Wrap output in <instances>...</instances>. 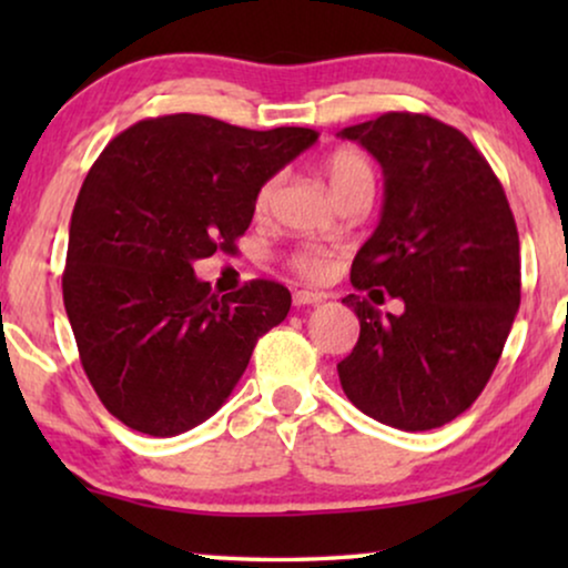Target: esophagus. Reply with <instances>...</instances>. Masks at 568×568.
I'll return each instance as SVG.
<instances>
[{
  "instance_id": "34e87169",
  "label": "esophagus",
  "mask_w": 568,
  "mask_h": 568,
  "mask_svg": "<svg viewBox=\"0 0 568 568\" xmlns=\"http://www.w3.org/2000/svg\"><path fill=\"white\" fill-rule=\"evenodd\" d=\"M325 294L323 292H310V290H300L292 294V302L297 307H305V305H317V302H323Z\"/></svg>"
}]
</instances>
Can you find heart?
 I'll list each match as a JSON object with an SVG mask.
<instances>
[{"mask_svg":"<svg viewBox=\"0 0 568 568\" xmlns=\"http://www.w3.org/2000/svg\"><path fill=\"white\" fill-rule=\"evenodd\" d=\"M325 173H328L333 193L359 183L375 185L372 160L362 150H356V146H341V150L333 152L328 162H325ZM271 196H274V181L263 183L258 193H255V212H266ZM292 268L307 278H325L333 268L331 253L323 251V247H302V251L292 255Z\"/></svg>","mask_w":568,"mask_h":568,"instance_id":"1","label":"heart"}]
</instances>
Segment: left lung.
Listing matches in <instances>:
<instances>
[{
	"instance_id": "8db88e82",
	"label": "left lung",
	"mask_w": 568,
	"mask_h": 568,
	"mask_svg": "<svg viewBox=\"0 0 568 568\" xmlns=\"http://www.w3.org/2000/svg\"><path fill=\"white\" fill-rule=\"evenodd\" d=\"M338 136L362 144L385 175L383 214L352 266L354 290L404 300L400 316H383L367 297H344L359 341L338 364L341 387L379 424L437 429L473 406L515 323V216L484 154L447 123L385 113Z\"/></svg>"
}]
</instances>
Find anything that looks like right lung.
Returning a JSON list of instances; mask_svg holds the SVG:
<instances>
[{"label": "right lung", "instance_id": "right-lung-1", "mask_svg": "<svg viewBox=\"0 0 568 568\" xmlns=\"http://www.w3.org/2000/svg\"><path fill=\"white\" fill-rule=\"evenodd\" d=\"M315 142L313 129L175 113L121 131L90 168L61 290L84 375L119 422L175 437L235 390L292 294L255 278L220 297L193 261L235 251L261 185Z\"/></svg>", "mask_w": 568, "mask_h": 568}]
</instances>
